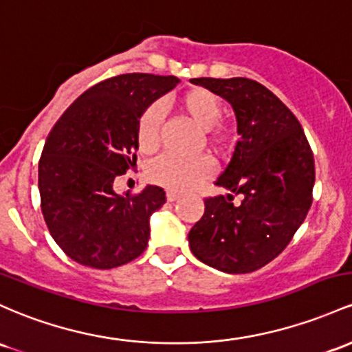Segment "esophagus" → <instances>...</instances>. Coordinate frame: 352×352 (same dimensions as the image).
Segmentation results:
<instances>
[{
	"mask_svg": "<svg viewBox=\"0 0 352 352\" xmlns=\"http://www.w3.org/2000/svg\"><path fill=\"white\" fill-rule=\"evenodd\" d=\"M167 200L168 202H175V200H179L180 199V195L179 194H175V192H172V190H167Z\"/></svg>",
	"mask_w": 352,
	"mask_h": 352,
	"instance_id": "obj_1",
	"label": "esophagus"
}]
</instances>
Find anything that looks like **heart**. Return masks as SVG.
<instances>
[{
	"label": "heart",
	"instance_id": "obj_1",
	"mask_svg": "<svg viewBox=\"0 0 352 352\" xmlns=\"http://www.w3.org/2000/svg\"><path fill=\"white\" fill-rule=\"evenodd\" d=\"M177 107L197 126L207 130V140L215 152H222L232 144V130L222 122L223 102L217 94L204 87L188 88L177 98ZM164 111L160 105L145 108L137 123V145L142 153H153L160 145V129ZM214 172L212 162L206 157L185 160L165 155L158 158L148 170L152 182L173 192H187Z\"/></svg>",
	"mask_w": 352,
	"mask_h": 352
}]
</instances>
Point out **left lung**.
Here are the masks:
<instances>
[{"mask_svg":"<svg viewBox=\"0 0 352 352\" xmlns=\"http://www.w3.org/2000/svg\"><path fill=\"white\" fill-rule=\"evenodd\" d=\"M230 103L237 145L215 185L234 195L206 197L188 232L192 254L210 267L247 274L264 267L292 241L312 204L314 155L299 120L272 91L249 78H192Z\"/></svg>","mask_w":352,"mask_h":352,"instance_id":"obj_1","label":"left lung"}]
</instances>
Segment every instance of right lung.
Listing matches in <instances>:
<instances>
[{"label": "right lung", "mask_w": 352, "mask_h": 352, "mask_svg": "<svg viewBox=\"0 0 352 352\" xmlns=\"http://www.w3.org/2000/svg\"><path fill=\"white\" fill-rule=\"evenodd\" d=\"M177 76L126 73L94 85L63 111L46 137L40 165L41 212L69 258L113 269L148 245L150 215L164 188L118 195L113 182L137 165V123L152 102L175 88Z\"/></svg>", "instance_id": "1"}]
</instances>
